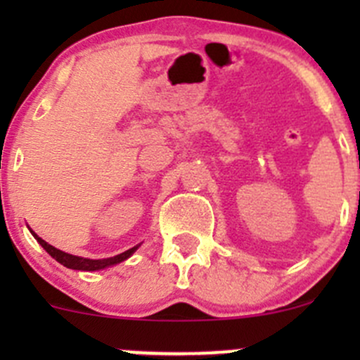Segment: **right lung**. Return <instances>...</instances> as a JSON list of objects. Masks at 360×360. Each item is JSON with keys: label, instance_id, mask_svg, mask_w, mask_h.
<instances>
[{"label": "right lung", "instance_id": "obj_1", "mask_svg": "<svg viewBox=\"0 0 360 360\" xmlns=\"http://www.w3.org/2000/svg\"><path fill=\"white\" fill-rule=\"evenodd\" d=\"M32 233V237L38 240V244L41 245L43 249L46 250V252L50 254V256L53 257L56 261H59L60 264H64L66 268H71V270H82V271H97V270H104V268H110L112 264H118L122 263V261L129 259L130 256H132L134 252H136L137 249H139V245H136V248L125 250V252L118 254V256H112V257H104V259H90V257H79V256H72V254H68L64 252V250L53 248V245H50L49 242L43 240L41 237H38V235L34 233L32 230H29Z\"/></svg>", "mask_w": 360, "mask_h": 360}]
</instances>
